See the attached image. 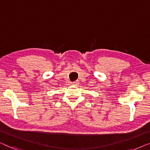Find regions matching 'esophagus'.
Listing matches in <instances>:
<instances>
[{
	"label": "esophagus",
	"instance_id": "1",
	"mask_svg": "<svg viewBox=\"0 0 150 150\" xmlns=\"http://www.w3.org/2000/svg\"><path fill=\"white\" fill-rule=\"evenodd\" d=\"M79 81H77H77H74L73 83V85H74V86H78V85H79Z\"/></svg>",
	"mask_w": 150,
	"mask_h": 150
}]
</instances>
